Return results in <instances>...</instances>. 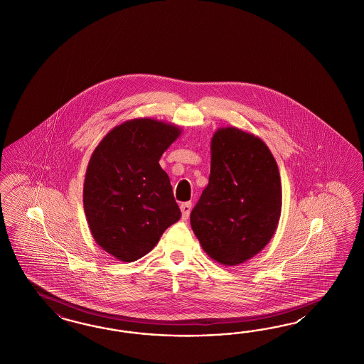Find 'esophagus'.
<instances>
[{
    "label": "esophagus",
    "instance_id": "34e87169",
    "mask_svg": "<svg viewBox=\"0 0 364 364\" xmlns=\"http://www.w3.org/2000/svg\"><path fill=\"white\" fill-rule=\"evenodd\" d=\"M181 211H182V219L186 220L190 215V211H191V202H185L181 205Z\"/></svg>",
    "mask_w": 364,
    "mask_h": 364
}]
</instances>
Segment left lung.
<instances>
[{
	"instance_id": "1",
	"label": "left lung",
	"mask_w": 364,
	"mask_h": 364,
	"mask_svg": "<svg viewBox=\"0 0 364 364\" xmlns=\"http://www.w3.org/2000/svg\"><path fill=\"white\" fill-rule=\"evenodd\" d=\"M208 185L190 222L203 251L223 266L251 259L270 242L281 218L278 165L259 136L219 127L211 138Z\"/></svg>"
}]
</instances>
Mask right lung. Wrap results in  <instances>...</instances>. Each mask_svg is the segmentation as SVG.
Returning a JSON list of instances; mask_svg holds the SVG:
<instances>
[{"label": "right lung", "instance_id": "add662e5", "mask_svg": "<svg viewBox=\"0 0 364 364\" xmlns=\"http://www.w3.org/2000/svg\"><path fill=\"white\" fill-rule=\"evenodd\" d=\"M181 133L173 124L135 118L112 129L90 156L83 208L94 240L115 259L142 258L181 218L168 176L159 166Z\"/></svg>", "mask_w": 364, "mask_h": 364}]
</instances>
